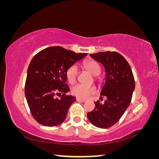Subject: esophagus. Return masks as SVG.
Wrapping results in <instances>:
<instances>
[{
  "mask_svg": "<svg viewBox=\"0 0 159 159\" xmlns=\"http://www.w3.org/2000/svg\"><path fill=\"white\" fill-rule=\"evenodd\" d=\"M76 100H77V102H85V100L82 99H80L79 98H77Z\"/></svg>",
  "mask_w": 159,
  "mask_h": 159,
  "instance_id": "obj_1",
  "label": "esophagus"
}]
</instances>
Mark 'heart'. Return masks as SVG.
<instances>
[{
	"mask_svg": "<svg viewBox=\"0 0 159 159\" xmlns=\"http://www.w3.org/2000/svg\"><path fill=\"white\" fill-rule=\"evenodd\" d=\"M84 67L93 75H98L101 73V68L97 61L88 60L84 63ZM66 78L70 84H74L76 81L78 75V67L76 65H71L66 71ZM95 88L93 86H86L81 84H77L72 87L71 92L79 98L85 99L91 94L95 93Z\"/></svg>",
	"mask_w": 159,
	"mask_h": 159,
	"instance_id": "1",
	"label": "heart"
}]
</instances>
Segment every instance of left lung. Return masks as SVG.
Returning a JSON list of instances; mask_svg holds the SVG:
<instances>
[{"label": "left lung", "mask_w": 159, "mask_h": 159, "mask_svg": "<svg viewBox=\"0 0 159 159\" xmlns=\"http://www.w3.org/2000/svg\"><path fill=\"white\" fill-rule=\"evenodd\" d=\"M90 56L105 69V84L100 95L107 99L103 104L94 102L95 109L88 117L95 127L107 129L119 121L131 103L135 88L134 76L127 61L118 52H102Z\"/></svg>", "instance_id": "1"}]
</instances>
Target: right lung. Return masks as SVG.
Returning <instances> with one entry per match:
<instances>
[{
	"label": "right lung",
	"mask_w": 159,
	"mask_h": 159,
	"mask_svg": "<svg viewBox=\"0 0 159 159\" xmlns=\"http://www.w3.org/2000/svg\"><path fill=\"white\" fill-rule=\"evenodd\" d=\"M88 54H76L61 46L41 50L34 56L27 70L25 92L33 117L42 125L54 127L63 123L75 97L70 91L66 71ZM62 93L60 99L55 95Z\"/></svg>",
	"instance_id": "right-lung-1"
}]
</instances>
